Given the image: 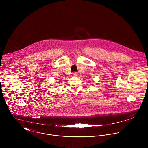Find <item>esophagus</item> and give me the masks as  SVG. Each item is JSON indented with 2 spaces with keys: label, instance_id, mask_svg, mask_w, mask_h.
Segmentation results:
<instances>
[{
  "label": "esophagus",
  "instance_id": "obj_1",
  "mask_svg": "<svg viewBox=\"0 0 148 148\" xmlns=\"http://www.w3.org/2000/svg\"><path fill=\"white\" fill-rule=\"evenodd\" d=\"M73 76H74V77H77V73H76V72H74V73H73Z\"/></svg>",
  "mask_w": 148,
  "mask_h": 148
}]
</instances>
